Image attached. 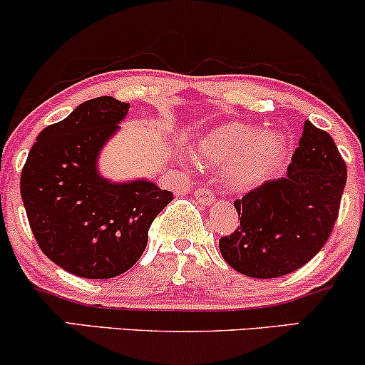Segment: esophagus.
Returning a JSON list of instances; mask_svg holds the SVG:
<instances>
[{"label": "esophagus", "mask_w": 365, "mask_h": 365, "mask_svg": "<svg viewBox=\"0 0 365 365\" xmlns=\"http://www.w3.org/2000/svg\"><path fill=\"white\" fill-rule=\"evenodd\" d=\"M194 195H195V199L199 200L200 204H204V206H209V204H212L215 202V194H212L211 190H209V188H204V187H200V188H197V190L194 192Z\"/></svg>", "instance_id": "obj_1"}]
</instances>
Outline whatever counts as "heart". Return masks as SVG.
Returning <instances> with one entry per match:
<instances>
[{"instance_id":"obj_1","label":"heart","mask_w":365,"mask_h":365,"mask_svg":"<svg viewBox=\"0 0 365 365\" xmlns=\"http://www.w3.org/2000/svg\"><path fill=\"white\" fill-rule=\"evenodd\" d=\"M194 156L204 168L226 170L230 185L245 190L259 185L282 165L287 140L264 127L232 121L204 133L195 142Z\"/></svg>"}]
</instances>
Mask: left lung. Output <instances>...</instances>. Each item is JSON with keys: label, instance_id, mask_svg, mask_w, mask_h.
<instances>
[{"label": "left lung", "instance_id": "obj_1", "mask_svg": "<svg viewBox=\"0 0 365 365\" xmlns=\"http://www.w3.org/2000/svg\"><path fill=\"white\" fill-rule=\"evenodd\" d=\"M345 183L346 166L336 144L305 121L287 175L235 200L240 225L220 238L221 255L250 278L293 273L328 242Z\"/></svg>", "mask_w": 365, "mask_h": 365}]
</instances>
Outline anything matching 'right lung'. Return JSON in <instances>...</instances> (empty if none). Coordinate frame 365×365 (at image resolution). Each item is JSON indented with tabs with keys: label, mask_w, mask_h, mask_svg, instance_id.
<instances>
[{
	"label": "right lung",
	"mask_w": 365,
	"mask_h": 365,
	"mask_svg": "<svg viewBox=\"0 0 365 365\" xmlns=\"http://www.w3.org/2000/svg\"><path fill=\"white\" fill-rule=\"evenodd\" d=\"M111 96L91 99L37 135L20 194L37 245L75 276L115 278L140 259L149 226L173 199L148 180L111 183L98 154L128 113Z\"/></svg>",
	"instance_id": "obj_1"
}]
</instances>
